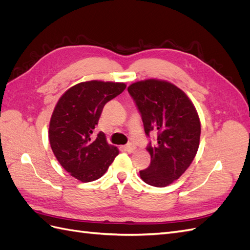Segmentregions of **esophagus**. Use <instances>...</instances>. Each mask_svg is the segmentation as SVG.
I'll use <instances>...</instances> for the list:
<instances>
[{"label":"esophagus","mask_w":250,"mask_h":250,"mask_svg":"<svg viewBox=\"0 0 250 250\" xmlns=\"http://www.w3.org/2000/svg\"><path fill=\"white\" fill-rule=\"evenodd\" d=\"M124 149L126 151H128V152H133V151L135 150V145L133 143H128L127 145L124 147Z\"/></svg>","instance_id":"1"}]
</instances>
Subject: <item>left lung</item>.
Returning <instances> with one entry per match:
<instances>
[{
	"instance_id": "8db88e82",
	"label": "left lung",
	"mask_w": 250,
	"mask_h": 250,
	"mask_svg": "<svg viewBox=\"0 0 250 250\" xmlns=\"http://www.w3.org/2000/svg\"><path fill=\"white\" fill-rule=\"evenodd\" d=\"M141 113L147 137L155 132L154 144L147 150L151 163L140 171L146 184L164 188L178 179L197 153L200 141V121L188 96L167 81L148 79L128 87Z\"/></svg>"
}]
</instances>
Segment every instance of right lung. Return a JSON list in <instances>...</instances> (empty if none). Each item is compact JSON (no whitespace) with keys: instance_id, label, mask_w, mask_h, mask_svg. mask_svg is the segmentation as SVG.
<instances>
[{"instance_id":"obj_1","label":"right lung","mask_w":250,"mask_h":250,"mask_svg":"<svg viewBox=\"0 0 250 250\" xmlns=\"http://www.w3.org/2000/svg\"><path fill=\"white\" fill-rule=\"evenodd\" d=\"M126 88L125 83L86 81L60 97L52 113L49 141L53 153L73 177L89 183L100 178L119 154L100 131L94 137L104 105Z\"/></svg>"}]
</instances>
